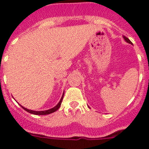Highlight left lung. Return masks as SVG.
Instances as JSON below:
<instances>
[{"label": "left lung", "instance_id": "left-lung-1", "mask_svg": "<svg viewBox=\"0 0 149 149\" xmlns=\"http://www.w3.org/2000/svg\"><path fill=\"white\" fill-rule=\"evenodd\" d=\"M123 38H124V39H125V40L127 43H130V44H132V42H131V41H130V39H129L128 38H127V37H126V36H123Z\"/></svg>", "mask_w": 149, "mask_h": 149}]
</instances>
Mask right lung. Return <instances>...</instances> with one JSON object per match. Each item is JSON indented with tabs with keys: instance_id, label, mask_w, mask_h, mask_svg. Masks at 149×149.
Returning a JSON list of instances; mask_svg holds the SVG:
<instances>
[{
	"instance_id": "1",
	"label": "right lung",
	"mask_w": 149,
	"mask_h": 149,
	"mask_svg": "<svg viewBox=\"0 0 149 149\" xmlns=\"http://www.w3.org/2000/svg\"><path fill=\"white\" fill-rule=\"evenodd\" d=\"M63 95H64V93H63ZM63 96H62V98H61V99H60V102H59V103L56 104V106H55L54 107H53V108H51V109H49V110H44V111H34V110H28V109L25 108V107H22V106H21V107H22V108H23L24 110H26V111L28 112V113H30L34 114V115H48V114L52 113H54V112L56 111V110L60 108V105H61V103H62V101H63Z\"/></svg>"
}]
</instances>
